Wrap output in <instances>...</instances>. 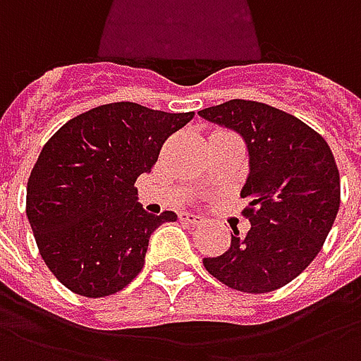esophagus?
<instances>
[{
  "label": "esophagus",
  "mask_w": 361,
  "mask_h": 361,
  "mask_svg": "<svg viewBox=\"0 0 361 361\" xmlns=\"http://www.w3.org/2000/svg\"><path fill=\"white\" fill-rule=\"evenodd\" d=\"M178 219L184 221V223H188V225H200L202 223V217L200 215H194V213H186L183 212L178 215Z\"/></svg>",
  "instance_id": "obj_1"
}]
</instances>
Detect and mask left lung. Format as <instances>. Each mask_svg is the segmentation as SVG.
Returning <instances> with one entry per match:
<instances>
[{"label":"left lung","instance_id":"obj_1","mask_svg":"<svg viewBox=\"0 0 361 361\" xmlns=\"http://www.w3.org/2000/svg\"><path fill=\"white\" fill-rule=\"evenodd\" d=\"M248 146L250 173L240 196L250 231L231 233V248L204 257L223 285L248 294L277 290L314 262L341 206L335 157L314 128L259 102L231 99L198 111Z\"/></svg>","mask_w":361,"mask_h":361}]
</instances>
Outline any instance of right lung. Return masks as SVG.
Returning <instances> with one entry per match:
<instances>
[{
  "instance_id": "add662e5",
  "label": "right lung",
  "mask_w": 361,
  "mask_h": 361,
  "mask_svg": "<svg viewBox=\"0 0 361 361\" xmlns=\"http://www.w3.org/2000/svg\"><path fill=\"white\" fill-rule=\"evenodd\" d=\"M192 117L117 102L80 113L46 142L26 186V215L61 285L104 298L140 273L152 233L177 213L146 212L134 183Z\"/></svg>"
}]
</instances>
